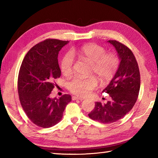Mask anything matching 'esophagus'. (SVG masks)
<instances>
[{
  "label": "esophagus",
  "instance_id": "obj_1",
  "mask_svg": "<svg viewBox=\"0 0 158 158\" xmlns=\"http://www.w3.org/2000/svg\"><path fill=\"white\" fill-rule=\"evenodd\" d=\"M73 100H81V101H82L83 100H84V99L83 98H79V97H76V96H73Z\"/></svg>",
  "mask_w": 158,
  "mask_h": 158
}]
</instances>
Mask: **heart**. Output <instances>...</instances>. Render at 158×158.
Wrapping results in <instances>:
<instances>
[{
    "label": "heart",
    "instance_id": "b5f03b06",
    "mask_svg": "<svg viewBox=\"0 0 158 158\" xmlns=\"http://www.w3.org/2000/svg\"><path fill=\"white\" fill-rule=\"evenodd\" d=\"M73 54L79 59L92 64L91 73L95 74L101 83H106L113 78L119 65V60L114 53H106L105 49L96 44H89L81 47ZM71 53L64 55L60 63V69L64 75H69L73 72L74 58ZM97 81L94 77L84 79L74 77L68 84V89L73 94L85 96L95 89Z\"/></svg>",
    "mask_w": 158,
    "mask_h": 158
}]
</instances>
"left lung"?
<instances>
[{
	"instance_id": "8db88e82",
	"label": "left lung",
	"mask_w": 158,
	"mask_h": 158,
	"mask_svg": "<svg viewBox=\"0 0 158 158\" xmlns=\"http://www.w3.org/2000/svg\"><path fill=\"white\" fill-rule=\"evenodd\" d=\"M120 60L113 78L102 92L107 93L111 100L95 102L89 114L90 118L102 123H111L123 118L135 105L140 89V73L135 56L129 48L116 40H109Z\"/></svg>"
}]
</instances>
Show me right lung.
I'll return each instance as SVG.
<instances>
[{
	"label": "right lung",
	"mask_w": 158,
	"mask_h": 158,
	"mask_svg": "<svg viewBox=\"0 0 158 158\" xmlns=\"http://www.w3.org/2000/svg\"><path fill=\"white\" fill-rule=\"evenodd\" d=\"M69 41L48 39L35 45L23 60L18 77V93L21 105L34 124L47 128L62 119L70 95L52 98L53 81L59 78L58 53Z\"/></svg>",
	"instance_id": "obj_1"
}]
</instances>
